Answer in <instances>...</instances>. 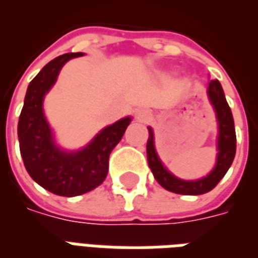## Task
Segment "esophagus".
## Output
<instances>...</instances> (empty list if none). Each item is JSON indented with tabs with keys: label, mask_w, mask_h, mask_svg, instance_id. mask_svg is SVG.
Segmentation results:
<instances>
[{
	"label": "esophagus",
	"mask_w": 258,
	"mask_h": 258,
	"mask_svg": "<svg viewBox=\"0 0 258 258\" xmlns=\"http://www.w3.org/2000/svg\"><path fill=\"white\" fill-rule=\"evenodd\" d=\"M151 118H152V114H151L150 110H147V108H140V110H137L136 111V119L139 122L147 123V122L151 121Z\"/></svg>",
	"instance_id": "esophagus-1"
}]
</instances>
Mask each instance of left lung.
Here are the masks:
<instances>
[{
    "mask_svg": "<svg viewBox=\"0 0 258 258\" xmlns=\"http://www.w3.org/2000/svg\"><path fill=\"white\" fill-rule=\"evenodd\" d=\"M210 102L216 114L218 121V155H216V164L207 177L195 181H186L175 177L171 171L164 167L162 160L159 158L156 148H155V136L152 127L148 126V141H147V159L148 166L154 174L155 179L166 190L178 193V195L199 196L208 193L219 183V181L226 175L228 168L231 166L235 150H237V136L234 127V118H232L231 108L228 106L226 96H224L222 84L218 80H211L207 90Z\"/></svg>",
    "mask_w": 258,
    "mask_h": 258,
    "instance_id": "left-lung-1",
    "label": "left lung"
}]
</instances>
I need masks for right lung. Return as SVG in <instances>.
I'll list each match as a JSON object with an SVG mask.
<instances>
[{"instance_id": "obj_1", "label": "right lung", "mask_w": 258, "mask_h": 258, "mask_svg": "<svg viewBox=\"0 0 258 258\" xmlns=\"http://www.w3.org/2000/svg\"><path fill=\"white\" fill-rule=\"evenodd\" d=\"M81 55L84 53L63 54L44 65L27 88L17 125L20 154L30 177L46 190L63 197L84 195L104 181L108 156L132 121V117H125L103 127L81 150L67 151L58 147L44 117V96L55 84L63 65Z\"/></svg>"}]
</instances>
